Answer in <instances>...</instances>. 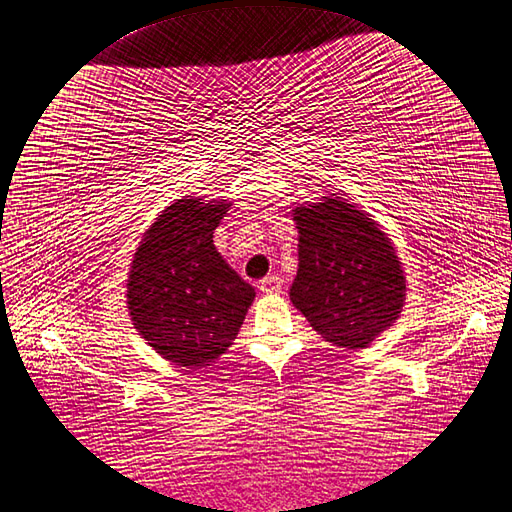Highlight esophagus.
Returning <instances> with one entry per match:
<instances>
[{"label": "esophagus", "instance_id": "34e87169", "mask_svg": "<svg viewBox=\"0 0 512 512\" xmlns=\"http://www.w3.org/2000/svg\"><path fill=\"white\" fill-rule=\"evenodd\" d=\"M259 289L266 295H278L280 291H283V280H280L278 276H266L259 283Z\"/></svg>", "mask_w": 512, "mask_h": 512}]
</instances>
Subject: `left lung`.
<instances>
[{
  "label": "left lung",
  "instance_id": "obj_1",
  "mask_svg": "<svg viewBox=\"0 0 512 512\" xmlns=\"http://www.w3.org/2000/svg\"><path fill=\"white\" fill-rule=\"evenodd\" d=\"M298 274L289 291L310 327L340 349H364L400 317L406 278L391 240L342 197L295 206Z\"/></svg>",
  "mask_w": 512,
  "mask_h": 512
}]
</instances>
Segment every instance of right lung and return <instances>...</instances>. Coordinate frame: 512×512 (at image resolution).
<instances>
[{"label":"right lung","mask_w":512,"mask_h":512,"mask_svg":"<svg viewBox=\"0 0 512 512\" xmlns=\"http://www.w3.org/2000/svg\"><path fill=\"white\" fill-rule=\"evenodd\" d=\"M227 208V200L185 195L146 229L131 261V321L146 344L178 368L214 364L234 344L255 300V289L212 244Z\"/></svg>","instance_id":"right-lung-1"}]
</instances>
